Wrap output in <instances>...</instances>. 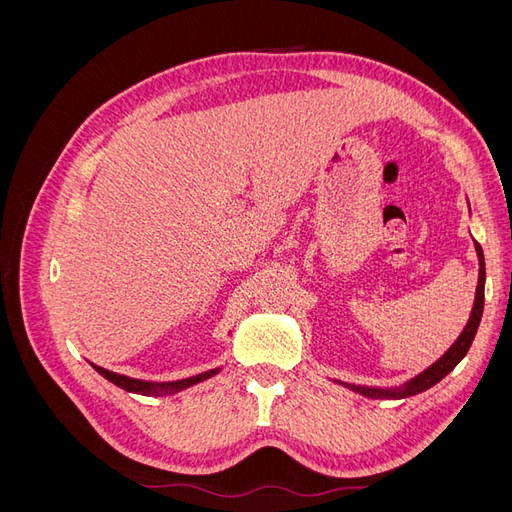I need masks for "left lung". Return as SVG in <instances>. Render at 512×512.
Wrapping results in <instances>:
<instances>
[{
    "label": "left lung",
    "instance_id": "1",
    "mask_svg": "<svg viewBox=\"0 0 512 512\" xmlns=\"http://www.w3.org/2000/svg\"><path fill=\"white\" fill-rule=\"evenodd\" d=\"M476 245V254H478V286H476V299H474V307H472V314L470 320L466 324V329L461 331V335L457 337V342L448 348L440 359L433 363L431 367H427L423 374H418L416 378H412L410 382H406L401 389H374V386H359V384H348V382H339L348 386L350 391L354 393H361L365 397L371 399H404L416 393H423L427 389H431L433 384H438L446 374H451V371L457 367V363L463 359V356L468 354L472 342H474V335L478 331V324L480 318H483V305H485V256H483V247L478 243Z\"/></svg>",
    "mask_w": 512,
    "mask_h": 512
}]
</instances>
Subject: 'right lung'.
I'll return each mask as SVG.
<instances>
[{"instance_id":"right-lung-1","label":"right lung","mask_w":512,"mask_h":512,"mask_svg":"<svg viewBox=\"0 0 512 512\" xmlns=\"http://www.w3.org/2000/svg\"><path fill=\"white\" fill-rule=\"evenodd\" d=\"M94 369L98 371V374H102L108 382L117 384L119 389L123 391H130V393H138V395H170V393H179L183 389H188V386L196 384V382H203L211 376L218 374L220 369H211V371H205V374H198V376H192V378H185V380H177V382H145V380H136V378H128V376H121V374H115V371H108L104 367H98L94 365Z\"/></svg>"}]
</instances>
